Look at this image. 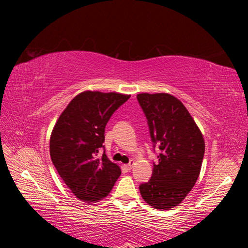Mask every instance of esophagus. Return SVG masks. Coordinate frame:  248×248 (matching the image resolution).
Listing matches in <instances>:
<instances>
[{
  "label": "esophagus",
  "mask_w": 248,
  "mask_h": 248,
  "mask_svg": "<svg viewBox=\"0 0 248 248\" xmlns=\"http://www.w3.org/2000/svg\"><path fill=\"white\" fill-rule=\"evenodd\" d=\"M124 167H125V168H127V170H132V167H133V162H130V163H129V164H127V165H124Z\"/></svg>",
  "instance_id": "34e87169"
}]
</instances>
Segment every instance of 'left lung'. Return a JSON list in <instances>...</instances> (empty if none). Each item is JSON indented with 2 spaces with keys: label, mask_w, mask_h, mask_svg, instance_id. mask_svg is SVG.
<instances>
[{
  "label": "left lung",
  "mask_w": 248,
  "mask_h": 248,
  "mask_svg": "<svg viewBox=\"0 0 248 248\" xmlns=\"http://www.w3.org/2000/svg\"><path fill=\"white\" fill-rule=\"evenodd\" d=\"M148 120L151 140L159 145V163L151 179L140 186L152 208L170 210L180 204L196 183L204 155L202 131L180 100L165 93H139Z\"/></svg>",
  "instance_id": "1"
}]
</instances>
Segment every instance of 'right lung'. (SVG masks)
<instances>
[{
  "label": "right lung",
  "mask_w": 248,
  "mask_h": 248,
  "mask_svg": "<svg viewBox=\"0 0 248 248\" xmlns=\"http://www.w3.org/2000/svg\"><path fill=\"white\" fill-rule=\"evenodd\" d=\"M130 97L83 92L67 105L52 130L51 160L62 181L84 202L107 197L120 176V167L105 154H98L104 147V129L110 116Z\"/></svg>",
  "instance_id": "obj_1"
}]
</instances>
